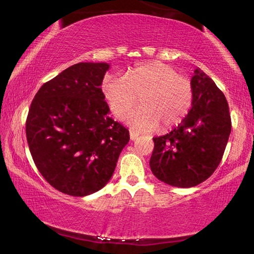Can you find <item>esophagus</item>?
Returning <instances> with one entry per match:
<instances>
[{
    "label": "esophagus",
    "mask_w": 254,
    "mask_h": 254,
    "mask_svg": "<svg viewBox=\"0 0 254 254\" xmlns=\"http://www.w3.org/2000/svg\"><path fill=\"white\" fill-rule=\"evenodd\" d=\"M129 135H130V139H131V140H136V139L139 137V134H137V132L132 131V130L129 131Z\"/></svg>",
    "instance_id": "obj_1"
}]
</instances>
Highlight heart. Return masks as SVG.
I'll return each instance as SVG.
<instances>
[{
    "mask_svg": "<svg viewBox=\"0 0 254 254\" xmlns=\"http://www.w3.org/2000/svg\"><path fill=\"white\" fill-rule=\"evenodd\" d=\"M101 92L116 118L125 119L132 113L129 124L140 131H154L162 125L164 130L175 127L188 116L193 102L190 79L172 66L149 62L128 70L126 78L108 74L102 80Z\"/></svg>",
    "mask_w": 254,
    "mask_h": 254,
    "instance_id": "b5f03b06",
    "label": "heart"
}]
</instances>
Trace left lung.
Here are the masks:
<instances>
[{"instance_id": "1", "label": "left lung", "mask_w": 254, "mask_h": 254, "mask_svg": "<svg viewBox=\"0 0 254 254\" xmlns=\"http://www.w3.org/2000/svg\"><path fill=\"white\" fill-rule=\"evenodd\" d=\"M190 83L192 108L171 132L153 138L149 161L159 181L184 189L201 184L214 173L231 132L228 101L215 82L197 68Z\"/></svg>"}]
</instances>
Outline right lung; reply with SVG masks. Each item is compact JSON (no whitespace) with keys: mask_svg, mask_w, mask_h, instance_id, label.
Returning a JSON list of instances; mask_svg holds the SVG:
<instances>
[{"mask_svg":"<svg viewBox=\"0 0 254 254\" xmlns=\"http://www.w3.org/2000/svg\"><path fill=\"white\" fill-rule=\"evenodd\" d=\"M108 64L80 62L39 89L25 123L35 166L71 196L101 190L113 176L129 131L110 118L101 83Z\"/></svg>","mask_w":254,"mask_h":254,"instance_id":"1","label":"right lung"}]
</instances>
